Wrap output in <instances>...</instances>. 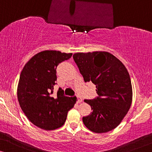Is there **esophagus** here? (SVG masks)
Returning <instances> with one entry per match:
<instances>
[{"label": "esophagus", "instance_id": "34e87169", "mask_svg": "<svg viewBox=\"0 0 152 152\" xmlns=\"http://www.w3.org/2000/svg\"><path fill=\"white\" fill-rule=\"evenodd\" d=\"M82 102V97H79V96H77V103H81Z\"/></svg>", "mask_w": 152, "mask_h": 152}]
</instances>
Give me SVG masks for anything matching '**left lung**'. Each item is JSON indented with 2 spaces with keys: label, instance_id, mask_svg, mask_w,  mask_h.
Returning <instances> with one entry per match:
<instances>
[{
  "label": "left lung",
  "instance_id": "8db88e82",
  "mask_svg": "<svg viewBox=\"0 0 152 152\" xmlns=\"http://www.w3.org/2000/svg\"><path fill=\"white\" fill-rule=\"evenodd\" d=\"M73 59L85 82L96 86L98 97L84 99L92 112L83 117L84 125L95 133H106L119 125L132 102L129 74L123 64L108 52L77 53Z\"/></svg>",
  "mask_w": 152,
  "mask_h": 152
}]
</instances>
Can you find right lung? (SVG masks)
I'll return each instance as SVG.
<instances>
[{"label":"right lung","mask_w":152,"mask_h":152,"mask_svg":"<svg viewBox=\"0 0 152 152\" xmlns=\"http://www.w3.org/2000/svg\"><path fill=\"white\" fill-rule=\"evenodd\" d=\"M72 53L44 50L27 62L20 73L17 97L22 111L35 126L45 130L59 128L76 102L65 96L61 88L53 97L57 66L72 57Z\"/></svg>","instance_id":"obj_1"}]
</instances>
